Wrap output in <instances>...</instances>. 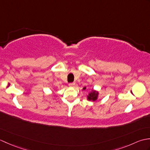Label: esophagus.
<instances>
[{
    "label": "esophagus",
    "instance_id": "obj_1",
    "mask_svg": "<svg viewBox=\"0 0 150 150\" xmlns=\"http://www.w3.org/2000/svg\"><path fill=\"white\" fill-rule=\"evenodd\" d=\"M75 85V82H70V83L69 84V86H71V87H73Z\"/></svg>",
    "mask_w": 150,
    "mask_h": 150
}]
</instances>
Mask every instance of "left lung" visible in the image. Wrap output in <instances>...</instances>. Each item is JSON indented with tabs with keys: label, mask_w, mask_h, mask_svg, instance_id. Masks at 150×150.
Returning a JSON list of instances; mask_svg holds the SVG:
<instances>
[{
	"label": "left lung",
	"mask_w": 150,
	"mask_h": 150,
	"mask_svg": "<svg viewBox=\"0 0 150 150\" xmlns=\"http://www.w3.org/2000/svg\"><path fill=\"white\" fill-rule=\"evenodd\" d=\"M84 90H86V88H84ZM97 95H98V92H96L95 91H93L91 92V93H90V94H89V96L88 97V100H97Z\"/></svg>",
	"instance_id": "left-lung-1"
}]
</instances>
